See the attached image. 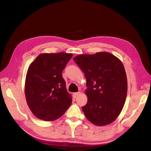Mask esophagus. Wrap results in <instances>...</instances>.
<instances>
[{
    "instance_id": "1",
    "label": "esophagus",
    "mask_w": 151,
    "mask_h": 151,
    "mask_svg": "<svg viewBox=\"0 0 151 151\" xmlns=\"http://www.w3.org/2000/svg\"><path fill=\"white\" fill-rule=\"evenodd\" d=\"M81 94V92H77V93H74V97H77L79 95H80Z\"/></svg>"
}]
</instances>
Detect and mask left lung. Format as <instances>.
I'll list each match as a JSON object with an SVG mask.
<instances>
[{
    "mask_svg": "<svg viewBox=\"0 0 151 151\" xmlns=\"http://www.w3.org/2000/svg\"><path fill=\"white\" fill-rule=\"evenodd\" d=\"M86 79L88 102L82 107L89 122L104 126L119 116L127 98V79L124 66L113 54L98 52L73 58Z\"/></svg>",
    "mask_w": 151,
    "mask_h": 151,
    "instance_id": "1",
    "label": "left lung"
}]
</instances>
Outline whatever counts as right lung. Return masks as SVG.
<instances>
[{
  "instance_id": "add662e5",
  "label": "right lung",
  "mask_w": 151,
  "mask_h": 151,
  "mask_svg": "<svg viewBox=\"0 0 151 151\" xmlns=\"http://www.w3.org/2000/svg\"><path fill=\"white\" fill-rule=\"evenodd\" d=\"M73 55L64 52L42 53L27 71L25 96L33 115L50 122L62 116L72 104L62 72Z\"/></svg>"
}]
</instances>
